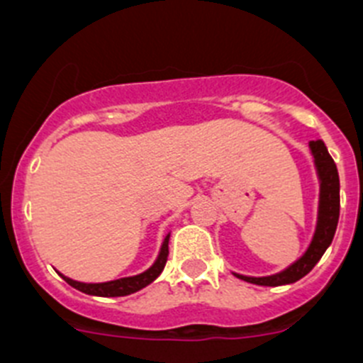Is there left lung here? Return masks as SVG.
<instances>
[{
	"label": "left lung",
	"instance_id": "left-lung-1",
	"mask_svg": "<svg viewBox=\"0 0 363 363\" xmlns=\"http://www.w3.org/2000/svg\"><path fill=\"white\" fill-rule=\"evenodd\" d=\"M311 155H313L315 172L319 179V208H317V223L311 236L310 245L303 252L301 258L290 263L286 269L279 270L270 276H243V274H235L240 279L247 283L262 284V286H281V284H290L299 281L301 277L306 276L317 262L323 258L328 247L333 242L335 231H337L338 215H340V181H338V170L333 157L328 152L326 145L323 140L310 141Z\"/></svg>",
	"mask_w": 363,
	"mask_h": 363
}]
</instances>
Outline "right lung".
Returning <instances> with one entry per match:
<instances>
[{
	"label": "right lung",
	"instance_id": "right-lung-1",
	"mask_svg": "<svg viewBox=\"0 0 363 363\" xmlns=\"http://www.w3.org/2000/svg\"><path fill=\"white\" fill-rule=\"evenodd\" d=\"M168 242H170V233L164 236V242H162L161 250H159L157 259L154 262V265L150 269H147L145 272L135 274V276L128 277H120V279L105 281V283H82V281H74L71 277L64 276L59 270L57 272L62 276V279L67 284H71L73 289L80 290V292L87 294V296H98V297H121V296H130V294L138 292V290L145 289L147 284H150L152 281H155L159 277V274L162 272L166 265V259H168Z\"/></svg>",
	"mask_w": 363,
	"mask_h": 363
}]
</instances>
